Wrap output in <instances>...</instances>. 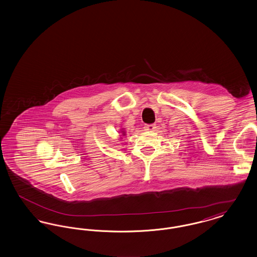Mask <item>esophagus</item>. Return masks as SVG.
<instances>
[{
    "instance_id": "esophagus-1",
    "label": "esophagus",
    "mask_w": 257,
    "mask_h": 257,
    "mask_svg": "<svg viewBox=\"0 0 257 257\" xmlns=\"http://www.w3.org/2000/svg\"><path fill=\"white\" fill-rule=\"evenodd\" d=\"M155 128H156V125H155V124H147V125L145 126V129H146L147 131H149V132H153V131L155 130Z\"/></svg>"
}]
</instances>
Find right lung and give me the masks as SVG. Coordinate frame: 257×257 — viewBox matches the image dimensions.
Masks as SVG:
<instances>
[{
  "mask_svg": "<svg viewBox=\"0 0 257 257\" xmlns=\"http://www.w3.org/2000/svg\"><path fill=\"white\" fill-rule=\"evenodd\" d=\"M122 130H124V129H122ZM121 133H122L123 136H125V131H121Z\"/></svg>",
  "mask_w": 257,
  "mask_h": 257,
  "instance_id": "right-lung-1",
  "label": "right lung"
}]
</instances>
